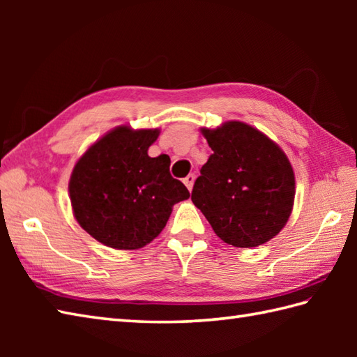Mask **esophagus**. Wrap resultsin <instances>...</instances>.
<instances>
[{"mask_svg":"<svg viewBox=\"0 0 357 357\" xmlns=\"http://www.w3.org/2000/svg\"><path fill=\"white\" fill-rule=\"evenodd\" d=\"M184 184L187 185L188 190L192 192L193 184H195V174H188V176H185V178H184Z\"/></svg>","mask_w":357,"mask_h":357,"instance_id":"34e87169","label":"esophagus"}]
</instances>
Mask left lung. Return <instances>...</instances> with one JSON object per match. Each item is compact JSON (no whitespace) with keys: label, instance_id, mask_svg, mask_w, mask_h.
I'll list each match as a JSON object with an SVG mask.
<instances>
[{"label":"left lung","instance_id":"8db88e82","mask_svg":"<svg viewBox=\"0 0 357 357\" xmlns=\"http://www.w3.org/2000/svg\"><path fill=\"white\" fill-rule=\"evenodd\" d=\"M202 135L213 153L195 181V206L233 247H257L275 238L294 202V173L284 151L239 121L202 128Z\"/></svg>","mask_w":357,"mask_h":357}]
</instances>
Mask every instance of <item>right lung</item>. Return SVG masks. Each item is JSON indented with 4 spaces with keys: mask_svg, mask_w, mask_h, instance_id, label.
<instances>
[{
    "mask_svg": "<svg viewBox=\"0 0 357 357\" xmlns=\"http://www.w3.org/2000/svg\"><path fill=\"white\" fill-rule=\"evenodd\" d=\"M159 130L121 126L96 141L72 172L73 215L90 236L118 250H136L153 241L172 207L188 199L187 187L170 174V158H150Z\"/></svg>",
    "mask_w": 357,
    "mask_h": 357,
    "instance_id": "obj_1",
    "label": "right lung"
}]
</instances>
